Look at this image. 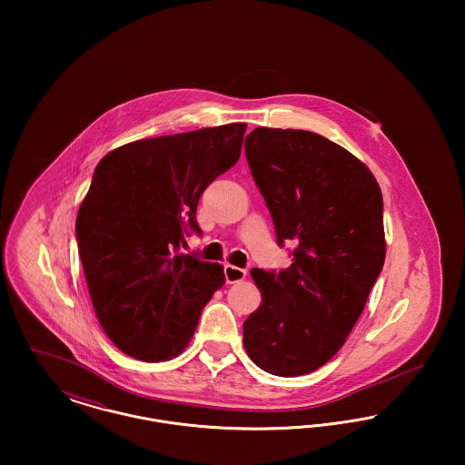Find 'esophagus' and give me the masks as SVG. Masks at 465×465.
<instances>
[{"mask_svg": "<svg viewBox=\"0 0 465 465\" xmlns=\"http://www.w3.org/2000/svg\"><path fill=\"white\" fill-rule=\"evenodd\" d=\"M245 270L239 268V266L224 265V279L228 284H233V282H239L245 279Z\"/></svg>", "mask_w": 465, "mask_h": 465, "instance_id": "1", "label": "esophagus"}]
</instances>
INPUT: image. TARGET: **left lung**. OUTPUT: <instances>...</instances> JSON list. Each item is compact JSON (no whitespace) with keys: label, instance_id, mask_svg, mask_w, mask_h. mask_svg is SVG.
<instances>
[{"label":"left lung","instance_id":"1","mask_svg":"<svg viewBox=\"0 0 465 465\" xmlns=\"http://www.w3.org/2000/svg\"><path fill=\"white\" fill-rule=\"evenodd\" d=\"M243 146L277 242L296 243L288 268L251 270L263 302L243 322V347L266 373L305 375L341 349L381 272V192L319 134L258 127Z\"/></svg>","mask_w":465,"mask_h":465}]
</instances>
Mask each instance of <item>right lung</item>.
I'll return each instance as SVG.
<instances>
[{"mask_svg": "<svg viewBox=\"0 0 465 465\" xmlns=\"http://www.w3.org/2000/svg\"><path fill=\"white\" fill-rule=\"evenodd\" d=\"M245 127L129 143L94 171L76 218L78 252L103 330L134 359L179 354L224 284L223 265L179 251L202 235L200 195L237 163Z\"/></svg>", "mask_w": 465, "mask_h": 465, "instance_id": "right-lung-1", "label": "right lung"}]
</instances>
